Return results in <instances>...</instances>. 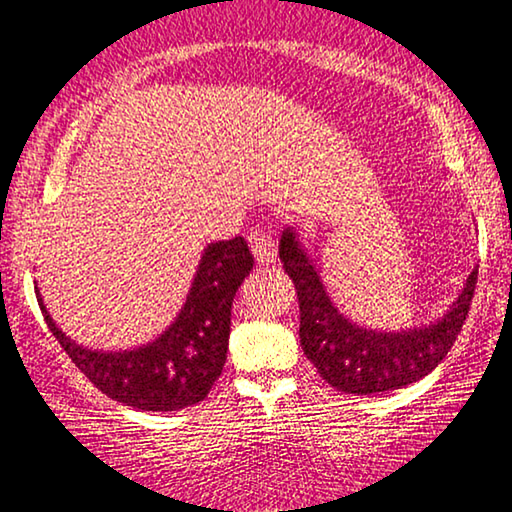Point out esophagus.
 <instances>
[{
  "instance_id": "34e87169",
  "label": "esophagus",
  "mask_w": 512,
  "mask_h": 512,
  "mask_svg": "<svg viewBox=\"0 0 512 512\" xmlns=\"http://www.w3.org/2000/svg\"><path fill=\"white\" fill-rule=\"evenodd\" d=\"M250 248H253L259 266H269L276 262L278 246H276V241H273L271 234L255 232L253 236H250Z\"/></svg>"
}]
</instances>
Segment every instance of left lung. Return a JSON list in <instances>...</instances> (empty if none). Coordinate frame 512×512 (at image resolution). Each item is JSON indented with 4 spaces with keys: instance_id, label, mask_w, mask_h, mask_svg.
I'll list each match as a JSON object with an SVG mask.
<instances>
[{
    "instance_id": "8db88e82",
    "label": "left lung",
    "mask_w": 512,
    "mask_h": 512,
    "mask_svg": "<svg viewBox=\"0 0 512 512\" xmlns=\"http://www.w3.org/2000/svg\"><path fill=\"white\" fill-rule=\"evenodd\" d=\"M278 255L297 287L304 355L325 383L348 394L401 390L434 371L457 341L478 283V269H473L441 318L429 325L385 331L359 325L338 308L322 278L320 259L301 239L297 225L283 229Z\"/></svg>"
}]
</instances>
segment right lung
Returning a JSON list of instances; mask_svg holds the SVG:
<instances>
[{
  "mask_svg": "<svg viewBox=\"0 0 512 512\" xmlns=\"http://www.w3.org/2000/svg\"><path fill=\"white\" fill-rule=\"evenodd\" d=\"M253 271V253L236 236L208 243L190 292L174 322L160 336L132 350H90L55 325L37 299L48 329L83 376L106 397L139 410H181L204 401L227 359L232 304Z\"/></svg>",
  "mask_w": 512,
  "mask_h": 512,
  "instance_id": "obj_1",
  "label": "right lung"
}]
</instances>
